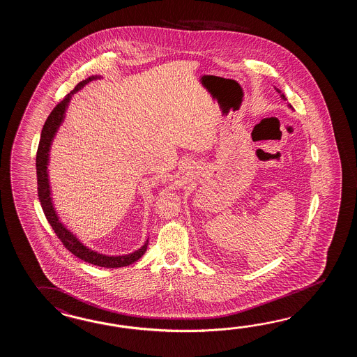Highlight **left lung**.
<instances>
[{
  "instance_id": "8db88e82",
  "label": "left lung",
  "mask_w": 357,
  "mask_h": 357,
  "mask_svg": "<svg viewBox=\"0 0 357 357\" xmlns=\"http://www.w3.org/2000/svg\"><path fill=\"white\" fill-rule=\"evenodd\" d=\"M277 91H278V92H279V93H280V91H279V89H278V88H277ZM280 96H282V97H283V98H284V100H285L284 95H280ZM291 107H292V106H291Z\"/></svg>"
}]
</instances>
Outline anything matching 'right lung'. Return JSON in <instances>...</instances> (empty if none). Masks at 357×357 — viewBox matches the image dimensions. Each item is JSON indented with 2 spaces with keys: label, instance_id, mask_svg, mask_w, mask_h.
I'll return each mask as SVG.
<instances>
[{
  "label": "right lung",
  "instance_id": "right-lung-1",
  "mask_svg": "<svg viewBox=\"0 0 357 357\" xmlns=\"http://www.w3.org/2000/svg\"><path fill=\"white\" fill-rule=\"evenodd\" d=\"M97 77H91L86 80H82L78 83L75 88L73 89L69 95L65 96L63 100L56 105L54 110L48 115L47 120L43 126L42 133H40V144L37 150V158H36V167H37V184H38V197H40V206L43 208V213L47 218L50 225L56 233V236L63 242L65 248H68L73 255L82 259L83 261L93 264L97 266L102 268H121L127 266L133 262L137 261L139 257L147 250L149 239L144 242L141 248H138L132 254L124 255V256H106V255L98 254L96 251L89 250L88 247L80 243L79 239L73 234L72 231L66 229L63 227V222L59 220V216L56 214L55 208L51 201V192H50V183H48L47 165H48V152L51 147V142L55 137L59 127L61 126V121L63 119V114L68 107V103L70 101L72 96L79 91L80 88L84 87L91 80L96 79Z\"/></svg>",
  "mask_w": 357,
  "mask_h": 357
}]
</instances>
